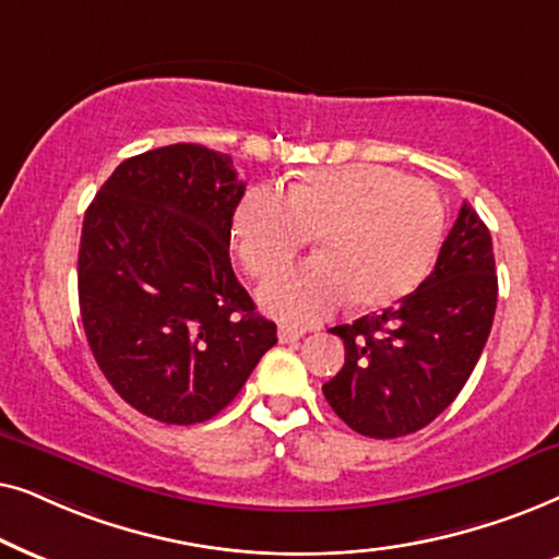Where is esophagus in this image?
<instances>
[{"label":"esophagus","mask_w":559,"mask_h":559,"mask_svg":"<svg viewBox=\"0 0 559 559\" xmlns=\"http://www.w3.org/2000/svg\"><path fill=\"white\" fill-rule=\"evenodd\" d=\"M304 334H307V330H299V326H288V324L278 326V340L281 342H296V340H301Z\"/></svg>","instance_id":"esophagus-1"}]
</instances>
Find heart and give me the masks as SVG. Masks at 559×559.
I'll use <instances>...</instances> for the list:
<instances>
[{
    "label": "heart",
    "instance_id": "heart-1",
    "mask_svg": "<svg viewBox=\"0 0 559 559\" xmlns=\"http://www.w3.org/2000/svg\"><path fill=\"white\" fill-rule=\"evenodd\" d=\"M444 210L427 181L376 163L317 168L286 197L255 186L233 212L235 255L250 275H267L314 235L317 258L273 273L260 286L267 314L311 324L353 299L381 309L414 292L437 255Z\"/></svg>",
    "mask_w": 559,
    "mask_h": 559
}]
</instances>
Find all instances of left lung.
<instances>
[{"label":"left lung","mask_w":559,"mask_h":559,"mask_svg":"<svg viewBox=\"0 0 559 559\" xmlns=\"http://www.w3.org/2000/svg\"><path fill=\"white\" fill-rule=\"evenodd\" d=\"M498 278L488 227L460 206L435 271L381 314L332 326L345 366L322 385L334 414L373 440L435 421L471 378L493 326Z\"/></svg>","instance_id":"left-lung-1"}]
</instances>
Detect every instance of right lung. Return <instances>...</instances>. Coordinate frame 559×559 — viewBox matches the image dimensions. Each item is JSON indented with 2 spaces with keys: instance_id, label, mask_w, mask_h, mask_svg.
Segmentation results:
<instances>
[{
  "instance_id": "obj_1",
  "label": "right lung",
  "mask_w": 559,
  "mask_h": 559,
  "mask_svg": "<svg viewBox=\"0 0 559 559\" xmlns=\"http://www.w3.org/2000/svg\"><path fill=\"white\" fill-rule=\"evenodd\" d=\"M242 193L229 155L178 143L119 163L86 210L88 347L111 389L155 421L217 416L278 342L229 263Z\"/></svg>"
}]
</instances>
